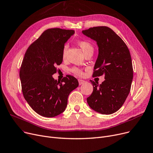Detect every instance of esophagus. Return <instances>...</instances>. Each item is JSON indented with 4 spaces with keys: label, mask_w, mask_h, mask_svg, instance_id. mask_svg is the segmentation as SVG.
<instances>
[{
    "label": "esophagus",
    "mask_w": 153,
    "mask_h": 153,
    "mask_svg": "<svg viewBox=\"0 0 153 153\" xmlns=\"http://www.w3.org/2000/svg\"><path fill=\"white\" fill-rule=\"evenodd\" d=\"M78 82H79V85H82V84H83L85 82V81L84 80H82V79H79Z\"/></svg>",
    "instance_id": "esophagus-1"
}]
</instances>
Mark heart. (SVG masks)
I'll list each match as a JSON object with an SVG mask.
<instances>
[{
    "label": "heart",
    "mask_w": 153,
    "mask_h": 153,
    "mask_svg": "<svg viewBox=\"0 0 153 153\" xmlns=\"http://www.w3.org/2000/svg\"><path fill=\"white\" fill-rule=\"evenodd\" d=\"M79 46L82 48V51L84 52V53L85 54L87 52H89V51H93L94 50V47L93 45L91 44V43L88 41L87 40H80L79 41H78L77 42ZM67 50H68V45H65L63 48V51H62V54H63V56L65 58L66 55V53H67ZM72 72L73 73H74L76 75H79V76H81L83 74V72L80 69L78 68H73L71 69Z\"/></svg>",
    "instance_id": "1"
}]
</instances>
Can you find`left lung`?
<instances>
[{
	"label": "left lung",
	"instance_id": "obj_1",
	"mask_svg": "<svg viewBox=\"0 0 153 153\" xmlns=\"http://www.w3.org/2000/svg\"><path fill=\"white\" fill-rule=\"evenodd\" d=\"M82 33L97 41L98 58L92 76H105L100 85L90 80L92 94L87 98L89 106L103 114H111L124 103L131 88L133 66L129 50L117 34L106 26L90 27Z\"/></svg>",
	"mask_w": 153,
	"mask_h": 153
}]
</instances>
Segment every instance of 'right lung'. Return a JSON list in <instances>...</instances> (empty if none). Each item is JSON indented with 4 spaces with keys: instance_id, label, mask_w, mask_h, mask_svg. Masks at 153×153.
Listing matches in <instances>:
<instances>
[{
    "instance_id": "add662e5",
    "label": "right lung",
    "mask_w": 153,
    "mask_h": 153,
    "mask_svg": "<svg viewBox=\"0 0 153 153\" xmlns=\"http://www.w3.org/2000/svg\"><path fill=\"white\" fill-rule=\"evenodd\" d=\"M74 33V30L48 29L25 54L19 70L22 92L29 105L40 116L53 117L62 113L71 91L79 85L73 76L67 75L61 82L52 77L56 66L63 62L65 44Z\"/></svg>"
}]
</instances>
